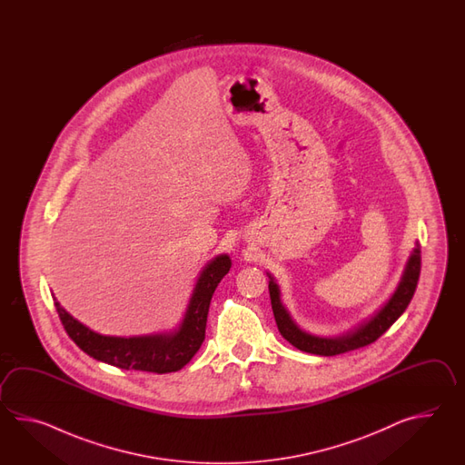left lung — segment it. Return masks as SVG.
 <instances>
[{"instance_id":"8db88e82","label":"left lung","mask_w":465,"mask_h":465,"mask_svg":"<svg viewBox=\"0 0 465 465\" xmlns=\"http://www.w3.org/2000/svg\"><path fill=\"white\" fill-rule=\"evenodd\" d=\"M269 276V296L272 304V312L276 319L277 329L281 336L289 341L299 351H304L309 354L317 356H337L344 354L347 351H354L359 347L372 344L379 337L386 332L389 327L394 324L399 317L402 316L411 299L414 296L417 281L420 276V246L415 242L414 251L405 264L404 274L395 289L394 294L389 299L386 306L371 317L367 322L339 337H317L307 334L296 326L292 317L289 316L286 307L281 301V291L274 281V277Z\"/></svg>"}]
</instances>
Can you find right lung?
Returning <instances> with one entry per match:
<instances>
[{"mask_svg":"<svg viewBox=\"0 0 465 465\" xmlns=\"http://www.w3.org/2000/svg\"><path fill=\"white\" fill-rule=\"evenodd\" d=\"M231 269L228 254L214 257L199 274L198 282L189 299L183 322L173 332L138 337L101 336L83 326L68 314L54 299L61 322L74 344L88 356L109 366L143 371L154 374L176 372L198 352L206 336L209 304L221 279Z\"/></svg>","mask_w":465,"mask_h":465,"instance_id":"right-lung-1","label":"right lung"}]
</instances>
